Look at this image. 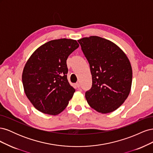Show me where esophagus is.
I'll list each match as a JSON object with an SVG mask.
<instances>
[{
  "label": "esophagus",
  "mask_w": 153,
  "mask_h": 153,
  "mask_svg": "<svg viewBox=\"0 0 153 153\" xmlns=\"http://www.w3.org/2000/svg\"><path fill=\"white\" fill-rule=\"evenodd\" d=\"M75 86H76V87H77V88H79L80 87V84L78 82H77V83H76L75 84Z\"/></svg>",
  "instance_id": "esophagus-1"
}]
</instances>
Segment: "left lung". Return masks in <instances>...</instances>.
I'll return each mask as SVG.
<instances>
[{"label": "left lung", "mask_w": 153, "mask_h": 153, "mask_svg": "<svg viewBox=\"0 0 153 153\" xmlns=\"http://www.w3.org/2000/svg\"><path fill=\"white\" fill-rule=\"evenodd\" d=\"M78 41L92 75V87L85 92L87 103L100 113L112 112L123 105L130 92V62L123 51L108 39L92 36Z\"/></svg>", "instance_id": "left-lung-1"}]
</instances>
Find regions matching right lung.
<instances>
[{
    "label": "right lung",
    "instance_id": "obj_1",
    "mask_svg": "<svg viewBox=\"0 0 153 153\" xmlns=\"http://www.w3.org/2000/svg\"><path fill=\"white\" fill-rule=\"evenodd\" d=\"M79 47L76 40L50 41L27 60L22 82L27 98L39 112L56 115L66 108L75 89L67 78L66 60Z\"/></svg>",
    "mask_w": 153,
    "mask_h": 153
}]
</instances>
